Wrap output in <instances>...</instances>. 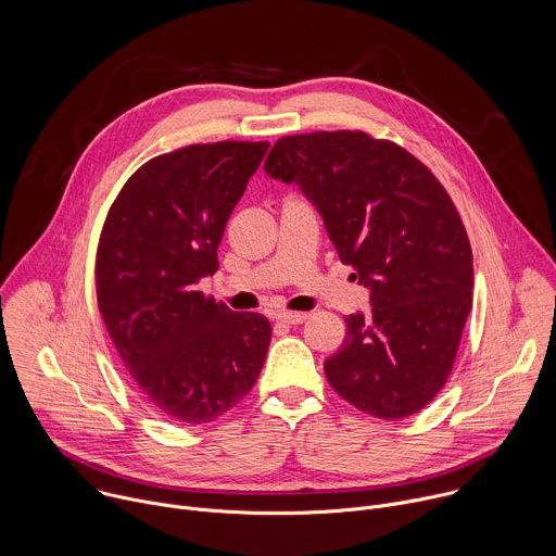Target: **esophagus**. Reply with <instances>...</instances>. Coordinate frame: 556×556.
I'll return each instance as SVG.
<instances>
[{"instance_id":"1","label":"esophagus","mask_w":556,"mask_h":556,"mask_svg":"<svg viewBox=\"0 0 556 556\" xmlns=\"http://www.w3.org/2000/svg\"><path fill=\"white\" fill-rule=\"evenodd\" d=\"M279 323H286V325H301L307 320V314L305 312H283L277 316Z\"/></svg>"}]
</instances>
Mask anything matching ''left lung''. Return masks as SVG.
Returning <instances> with one entry per match:
<instances>
[{
	"instance_id": "obj_1",
	"label": "left lung",
	"mask_w": 556,
	"mask_h": 556,
	"mask_svg": "<svg viewBox=\"0 0 556 556\" xmlns=\"http://www.w3.org/2000/svg\"><path fill=\"white\" fill-rule=\"evenodd\" d=\"M264 169L301 185L340 262L371 290V314L344 316L327 382L378 419L424 410L452 374L473 296L471 247L450 194L406 148L364 130L281 137Z\"/></svg>"
}]
</instances>
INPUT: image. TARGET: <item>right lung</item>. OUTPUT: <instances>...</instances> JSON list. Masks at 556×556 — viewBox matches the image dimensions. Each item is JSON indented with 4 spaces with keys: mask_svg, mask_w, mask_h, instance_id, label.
<instances>
[{
    "mask_svg": "<svg viewBox=\"0 0 556 556\" xmlns=\"http://www.w3.org/2000/svg\"><path fill=\"white\" fill-rule=\"evenodd\" d=\"M268 141L192 143L146 161L113 201L96 253L106 331L141 397L176 426H205L255 387L270 323L197 283L218 270L227 220Z\"/></svg>",
    "mask_w": 556,
    "mask_h": 556,
    "instance_id": "add662e5",
    "label": "right lung"
}]
</instances>
